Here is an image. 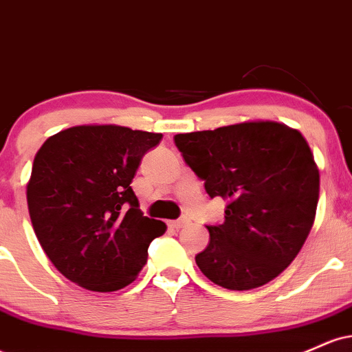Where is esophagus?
I'll use <instances>...</instances> for the list:
<instances>
[{"instance_id":"obj_1","label":"esophagus","mask_w":352,"mask_h":352,"mask_svg":"<svg viewBox=\"0 0 352 352\" xmlns=\"http://www.w3.org/2000/svg\"><path fill=\"white\" fill-rule=\"evenodd\" d=\"M170 225L172 228H175V230H180V228H184L185 225H188V220L187 218H182V220H175V221H170Z\"/></svg>"}]
</instances>
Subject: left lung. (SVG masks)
<instances>
[{"instance_id": "1", "label": "left lung", "mask_w": 352, "mask_h": 352, "mask_svg": "<svg viewBox=\"0 0 352 352\" xmlns=\"http://www.w3.org/2000/svg\"><path fill=\"white\" fill-rule=\"evenodd\" d=\"M210 197L227 201L195 256L218 286L245 292L270 283L300 253L316 217L319 170L300 131L246 120L173 137Z\"/></svg>"}]
</instances>
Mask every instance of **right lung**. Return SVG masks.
I'll return each instance as SVG.
<instances>
[{
  "mask_svg": "<svg viewBox=\"0 0 352 352\" xmlns=\"http://www.w3.org/2000/svg\"><path fill=\"white\" fill-rule=\"evenodd\" d=\"M162 134L89 124L51 135L34 157L28 210L44 253L91 292L122 289L139 276L167 225L144 217L131 184Z\"/></svg>",
  "mask_w": 352,
  "mask_h": 352,
  "instance_id": "1",
  "label": "right lung"
}]
</instances>
